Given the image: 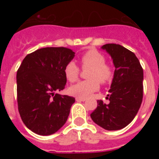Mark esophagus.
<instances>
[{
	"label": "esophagus",
	"instance_id": "34e87169",
	"mask_svg": "<svg viewBox=\"0 0 159 159\" xmlns=\"http://www.w3.org/2000/svg\"><path fill=\"white\" fill-rule=\"evenodd\" d=\"M85 98H82V97H76V101H85Z\"/></svg>",
	"mask_w": 159,
	"mask_h": 159
}]
</instances>
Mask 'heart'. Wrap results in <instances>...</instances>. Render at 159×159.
<instances>
[{"label":"heart","instance_id":"heart-1","mask_svg":"<svg viewBox=\"0 0 159 159\" xmlns=\"http://www.w3.org/2000/svg\"><path fill=\"white\" fill-rule=\"evenodd\" d=\"M80 65L83 70H89L87 76L89 80L82 81L69 89L70 94L74 96L86 98L100 88V83L108 84L113 78L112 66L106 63V57L96 50H89L79 58ZM80 68L72 61L68 62L64 68L66 78L74 83L80 76Z\"/></svg>","mask_w":159,"mask_h":159}]
</instances>
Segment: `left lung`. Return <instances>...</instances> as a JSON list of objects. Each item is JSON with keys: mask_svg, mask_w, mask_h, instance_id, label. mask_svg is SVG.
<instances>
[{"mask_svg": "<svg viewBox=\"0 0 159 159\" xmlns=\"http://www.w3.org/2000/svg\"><path fill=\"white\" fill-rule=\"evenodd\" d=\"M113 59L115 72L107 99L97 100L96 109L90 114L94 123L107 130H118L129 124L143 99V69L133 52L123 46L108 43L102 46Z\"/></svg>", "mask_w": 159, "mask_h": 159, "instance_id": "8db88e82", "label": "left lung"}]
</instances>
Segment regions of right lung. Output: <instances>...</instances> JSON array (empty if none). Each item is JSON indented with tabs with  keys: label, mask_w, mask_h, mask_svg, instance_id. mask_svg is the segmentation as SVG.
<instances>
[{
	"label": "right lung",
	"mask_w": 159,
	"mask_h": 159,
	"mask_svg": "<svg viewBox=\"0 0 159 159\" xmlns=\"http://www.w3.org/2000/svg\"><path fill=\"white\" fill-rule=\"evenodd\" d=\"M71 49L43 48L27 54L17 71V101L23 123L40 135L54 134L66 123L74 97L65 89L64 68L74 58Z\"/></svg>",
	"instance_id": "obj_1"
}]
</instances>
